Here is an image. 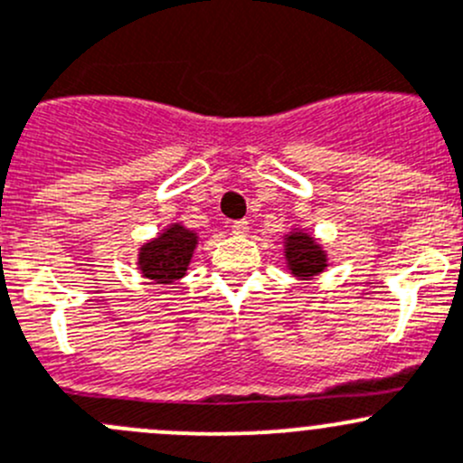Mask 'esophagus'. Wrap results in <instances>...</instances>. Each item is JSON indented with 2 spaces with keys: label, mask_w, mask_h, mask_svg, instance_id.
<instances>
[{
  "label": "esophagus",
  "mask_w": 463,
  "mask_h": 463,
  "mask_svg": "<svg viewBox=\"0 0 463 463\" xmlns=\"http://www.w3.org/2000/svg\"><path fill=\"white\" fill-rule=\"evenodd\" d=\"M250 232V222L248 220H234V222H232V234H236V236H245Z\"/></svg>",
  "instance_id": "34e87169"
}]
</instances>
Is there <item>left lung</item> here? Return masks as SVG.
<instances>
[{
  "label": "left lung",
  "mask_w": 463,
  "mask_h": 463,
  "mask_svg": "<svg viewBox=\"0 0 463 463\" xmlns=\"http://www.w3.org/2000/svg\"><path fill=\"white\" fill-rule=\"evenodd\" d=\"M286 261H288L290 272L302 279H311L327 266L323 248L305 232H293L286 236Z\"/></svg>",
  "instance_id": "left-lung-1"
}]
</instances>
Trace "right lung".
<instances>
[{"label":"right lung","instance_id":"right-lung-1","mask_svg":"<svg viewBox=\"0 0 463 463\" xmlns=\"http://www.w3.org/2000/svg\"><path fill=\"white\" fill-rule=\"evenodd\" d=\"M197 236L182 224H173L158 239L140 248V270L156 284H170L186 275Z\"/></svg>","mask_w":463,"mask_h":463}]
</instances>
